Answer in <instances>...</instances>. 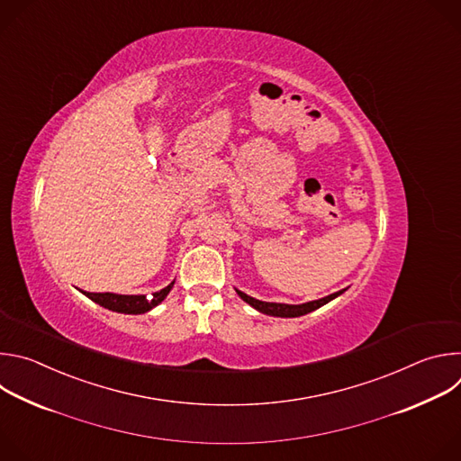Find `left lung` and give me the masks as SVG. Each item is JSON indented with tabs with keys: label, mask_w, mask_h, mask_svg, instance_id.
<instances>
[{
	"label": "left lung",
	"mask_w": 461,
	"mask_h": 461,
	"mask_svg": "<svg viewBox=\"0 0 461 461\" xmlns=\"http://www.w3.org/2000/svg\"><path fill=\"white\" fill-rule=\"evenodd\" d=\"M235 292H237V295H239L242 301H246L251 308H255V310L260 312V313H267V315H272V317H299V315L310 313V312H313V310L324 306L326 303H330L332 299L339 297L343 292H347V288H345V290H339V292H336V294L326 295V297H322V299L308 301V303H303V304H285V303L258 301V299L249 297L248 294H244V292H240V290H237V288H235Z\"/></svg>",
	"instance_id": "obj_1"
}]
</instances>
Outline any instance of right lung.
<instances>
[{
  "instance_id": "1",
  "label": "right lung",
  "mask_w": 461,
  "mask_h": 461,
  "mask_svg": "<svg viewBox=\"0 0 461 461\" xmlns=\"http://www.w3.org/2000/svg\"><path fill=\"white\" fill-rule=\"evenodd\" d=\"M173 285H175V281H171L166 288L155 292L151 297H148V295H122V294H111V292H105V294H93V292H84V290H80V292L107 310H113L118 313L139 315V313H146V312L153 310L155 306H158L167 297Z\"/></svg>"
}]
</instances>
